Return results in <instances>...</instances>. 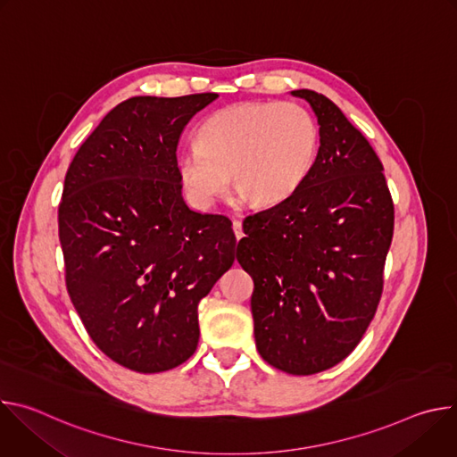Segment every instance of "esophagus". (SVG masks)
I'll list each match as a JSON object with an SVG mask.
<instances>
[{"mask_svg": "<svg viewBox=\"0 0 457 457\" xmlns=\"http://www.w3.org/2000/svg\"><path fill=\"white\" fill-rule=\"evenodd\" d=\"M233 231H235V237H237V240H240L242 237H244V231H242V222L240 220H233Z\"/></svg>", "mask_w": 457, "mask_h": 457, "instance_id": "34e87169", "label": "esophagus"}]
</instances>
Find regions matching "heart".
Returning <instances> with one entry per match:
<instances>
[{
    "label": "heart",
    "mask_w": 457,
    "mask_h": 457,
    "mask_svg": "<svg viewBox=\"0 0 457 457\" xmlns=\"http://www.w3.org/2000/svg\"><path fill=\"white\" fill-rule=\"evenodd\" d=\"M320 146L314 117L296 103L244 101L212 113L199 145L177 154V173L189 201L212 208L228 187L254 208H273L302 187Z\"/></svg>",
    "instance_id": "1"
}]
</instances>
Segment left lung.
Here are the masks:
<instances>
[{
    "instance_id": "left-lung-1",
    "label": "left lung",
    "mask_w": 457,
    "mask_h": 457,
    "mask_svg": "<svg viewBox=\"0 0 457 457\" xmlns=\"http://www.w3.org/2000/svg\"><path fill=\"white\" fill-rule=\"evenodd\" d=\"M291 94L318 119L316 162L291 199L245 217L237 260L254 282L260 356L309 376L347 358L374 318L395 204L381 161L344 112L318 92Z\"/></svg>"
}]
</instances>
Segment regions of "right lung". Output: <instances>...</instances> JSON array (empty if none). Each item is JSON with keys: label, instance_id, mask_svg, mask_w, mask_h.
<instances>
[{"label": "right lung", "instance_id": "right-lung-1", "mask_svg": "<svg viewBox=\"0 0 457 457\" xmlns=\"http://www.w3.org/2000/svg\"><path fill=\"white\" fill-rule=\"evenodd\" d=\"M217 97L122 101L64 177L67 289L94 344L126 369L184 363L199 344V302L235 262L229 219L189 210L177 173L184 126Z\"/></svg>", "mask_w": 457, "mask_h": 457}]
</instances>
